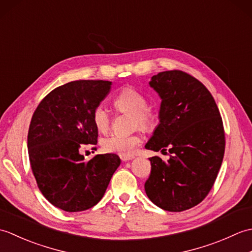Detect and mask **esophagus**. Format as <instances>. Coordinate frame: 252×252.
I'll return each instance as SVG.
<instances>
[{"label": "esophagus", "mask_w": 252, "mask_h": 252, "mask_svg": "<svg viewBox=\"0 0 252 252\" xmlns=\"http://www.w3.org/2000/svg\"><path fill=\"white\" fill-rule=\"evenodd\" d=\"M122 161H129V160L134 159V156H120Z\"/></svg>", "instance_id": "obj_1"}]
</instances>
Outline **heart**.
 I'll list each match as a JSON object with an SVG mask.
<instances>
[{"label": "heart", "instance_id": "b5f03b06", "mask_svg": "<svg viewBox=\"0 0 252 252\" xmlns=\"http://www.w3.org/2000/svg\"><path fill=\"white\" fill-rule=\"evenodd\" d=\"M115 108L122 114L133 116V123L143 130H152L155 126V117L147 109L148 103L145 96L133 88H125L116 96L114 100ZM93 122L100 133L108 131L110 116L103 106L96 107L93 111ZM142 143L138 134L117 135L112 134L103 141V148L107 153L118 154L120 156H131L135 148Z\"/></svg>", "mask_w": 252, "mask_h": 252}]
</instances>
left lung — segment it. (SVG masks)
I'll use <instances>...</instances> for the list:
<instances>
[{"label":"left lung","mask_w":252,"mask_h":252,"mask_svg":"<svg viewBox=\"0 0 252 252\" xmlns=\"http://www.w3.org/2000/svg\"><path fill=\"white\" fill-rule=\"evenodd\" d=\"M149 85L161 98L159 125L145 148L164 153L149 158L145 191L155 205L180 212L197 206L212 189L225 149L222 118L201 82L180 70L159 72Z\"/></svg>","instance_id":"8db88e82"}]
</instances>
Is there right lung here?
I'll list each match as a JSON object with an SVG mask.
<instances>
[{
	"label": "right lung",
	"mask_w": 252,
	"mask_h": 252,
	"mask_svg": "<svg viewBox=\"0 0 252 252\" xmlns=\"http://www.w3.org/2000/svg\"><path fill=\"white\" fill-rule=\"evenodd\" d=\"M111 88L110 81L79 80L53 90L36 107L28 132V154L37 187L53 206L67 212L94 207L121 160L96 155L88 162L82 144H97L93 111Z\"/></svg>",
	"instance_id": "obj_1"
}]
</instances>
